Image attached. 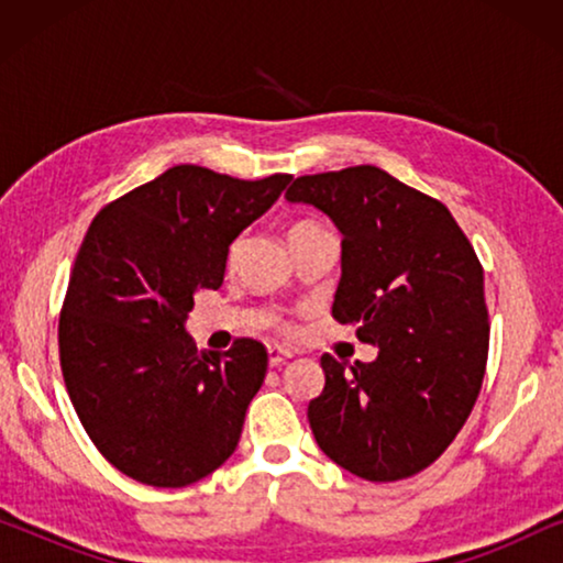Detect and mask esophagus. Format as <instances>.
I'll use <instances>...</instances> for the list:
<instances>
[{"label":"esophagus","mask_w":563,"mask_h":563,"mask_svg":"<svg viewBox=\"0 0 563 563\" xmlns=\"http://www.w3.org/2000/svg\"><path fill=\"white\" fill-rule=\"evenodd\" d=\"M291 356H295V353L282 349V345H268V364H272V366H282L284 361L291 358Z\"/></svg>","instance_id":"esophagus-1"}]
</instances>
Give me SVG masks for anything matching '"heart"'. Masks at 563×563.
<instances>
[{"instance_id": "heart-1", "label": "heart", "mask_w": 563, "mask_h": 563, "mask_svg": "<svg viewBox=\"0 0 563 563\" xmlns=\"http://www.w3.org/2000/svg\"><path fill=\"white\" fill-rule=\"evenodd\" d=\"M314 233H325V228H320L318 222H310V220H299L295 225L289 228V243L291 241H299V238H307V235H314ZM238 251V245H233V251H230V256ZM266 325H272L274 330H279V333H289V322L282 320L279 314H272V318L266 320Z\"/></svg>"}]
</instances>
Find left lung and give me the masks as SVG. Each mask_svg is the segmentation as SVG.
Returning <instances> with one entry per match:
<instances>
[{"label": "left lung", "instance_id": "left-lung-1", "mask_svg": "<svg viewBox=\"0 0 563 563\" xmlns=\"http://www.w3.org/2000/svg\"><path fill=\"white\" fill-rule=\"evenodd\" d=\"M287 199L341 230L333 318L379 349L372 364L320 358L325 387L307 407L314 441L361 479H407L449 449L479 397V258L449 207L376 166L299 176Z\"/></svg>", "mask_w": 563, "mask_h": 563}]
</instances>
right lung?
Wrapping results in <instances>:
<instances>
[{"mask_svg":"<svg viewBox=\"0 0 563 563\" xmlns=\"http://www.w3.org/2000/svg\"><path fill=\"white\" fill-rule=\"evenodd\" d=\"M289 181L181 164L91 220L60 310V372L91 443L130 479L187 487L233 456L268 353L253 338L197 351L184 322Z\"/></svg>","mask_w":563,"mask_h":563,"instance_id":"1","label":"right lung"}]
</instances>
